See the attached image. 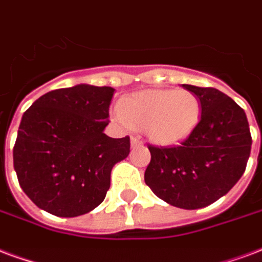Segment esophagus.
I'll return each mask as SVG.
<instances>
[{"label": "esophagus", "instance_id": "esophagus-1", "mask_svg": "<svg viewBox=\"0 0 262 262\" xmlns=\"http://www.w3.org/2000/svg\"><path fill=\"white\" fill-rule=\"evenodd\" d=\"M141 143H142V141H141L138 137H133V138H131V145H133V146H138Z\"/></svg>", "mask_w": 262, "mask_h": 262}]
</instances>
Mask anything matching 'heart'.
I'll return each instance as SVG.
<instances>
[{
    "instance_id": "b5f03b06",
    "label": "heart",
    "mask_w": 262,
    "mask_h": 262,
    "mask_svg": "<svg viewBox=\"0 0 262 262\" xmlns=\"http://www.w3.org/2000/svg\"><path fill=\"white\" fill-rule=\"evenodd\" d=\"M200 115L202 103L189 90H145L124 98L116 117L143 128L153 143L170 146L189 137Z\"/></svg>"
}]
</instances>
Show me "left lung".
Returning <instances> with one entry per match:
<instances>
[{"instance_id": "1", "label": "left lung", "mask_w": 262, "mask_h": 262, "mask_svg": "<svg viewBox=\"0 0 262 262\" xmlns=\"http://www.w3.org/2000/svg\"><path fill=\"white\" fill-rule=\"evenodd\" d=\"M202 103L198 125L180 145L155 146L145 182L157 198L186 210L206 207L241 180L251 150L245 110L211 86L182 84Z\"/></svg>"}]
</instances>
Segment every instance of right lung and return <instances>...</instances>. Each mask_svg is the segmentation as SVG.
I'll return each mask as SVG.
<instances>
[{"instance_id": "1", "label": "right lung", "mask_w": 262, "mask_h": 262, "mask_svg": "<svg viewBox=\"0 0 262 262\" xmlns=\"http://www.w3.org/2000/svg\"><path fill=\"white\" fill-rule=\"evenodd\" d=\"M115 90L88 84L40 96L21 117L13 167L23 192L47 213L77 217L103 202L110 171L129 153V137L110 138Z\"/></svg>"}]
</instances>
